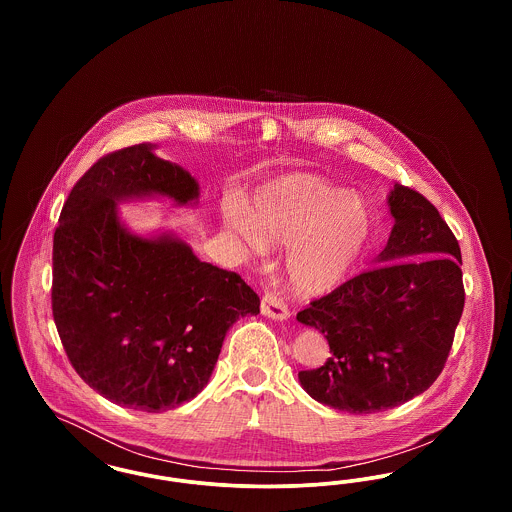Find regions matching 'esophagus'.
<instances>
[{"label": "esophagus", "instance_id": "esophagus-1", "mask_svg": "<svg viewBox=\"0 0 512 512\" xmlns=\"http://www.w3.org/2000/svg\"><path fill=\"white\" fill-rule=\"evenodd\" d=\"M261 313L265 317L272 318V320H286V318L290 317L288 305L278 295H272V293H265L263 295V299H261Z\"/></svg>", "mask_w": 512, "mask_h": 512}]
</instances>
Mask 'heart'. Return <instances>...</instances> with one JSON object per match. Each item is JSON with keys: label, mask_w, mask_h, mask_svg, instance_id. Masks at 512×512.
I'll return each mask as SVG.
<instances>
[{"label": "heart", "mask_w": 512, "mask_h": 512, "mask_svg": "<svg viewBox=\"0 0 512 512\" xmlns=\"http://www.w3.org/2000/svg\"><path fill=\"white\" fill-rule=\"evenodd\" d=\"M226 220L253 242L286 244V274L307 295L341 286L363 263L376 230L374 209L363 195L311 172L268 182L245 211L230 207Z\"/></svg>", "instance_id": "heart-1"}]
</instances>
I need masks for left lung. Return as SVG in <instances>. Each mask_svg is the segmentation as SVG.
Listing matches in <instances>:
<instances>
[{
	"mask_svg": "<svg viewBox=\"0 0 512 512\" xmlns=\"http://www.w3.org/2000/svg\"><path fill=\"white\" fill-rule=\"evenodd\" d=\"M395 224L378 267L297 313L330 345L326 363L301 370L305 391L332 409L388 411L428 390L449 357L464 307L461 247L438 209L395 184Z\"/></svg>",
	"mask_w": 512,
	"mask_h": 512,
	"instance_id": "obj_1",
	"label": "left lung"
}]
</instances>
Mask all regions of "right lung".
Returning <instances> with one entry per match:
<instances>
[{"instance_id":"obj_1","label":"right lung","mask_w":512,"mask_h":512,"mask_svg":"<svg viewBox=\"0 0 512 512\" xmlns=\"http://www.w3.org/2000/svg\"><path fill=\"white\" fill-rule=\"evenodd\" d=\"M199 195L190 172L151 144L107 153L74 184L53 234L51 309L76 374L134 411L163 413L211 378L228 328L259 313L240 274L201 263L172 236L124 230L117 201Z\"/></svg>"}]
</instances>
